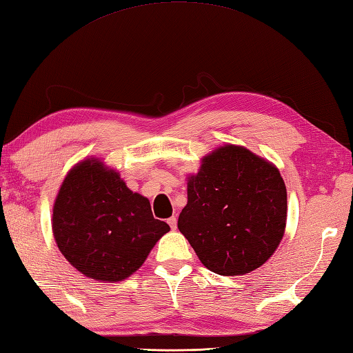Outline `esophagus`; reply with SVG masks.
Wrapping results in <instances>:
<instances>
[{
  "label": "esophagus",
  "mask_w": 353,
  "mask_h": 353,
  "mask_svg": "<svg viewBox=\"0 0 353 353\" xmlns=\"http://www.w3.org/2000/svg\"><path fill=\"white\" fill-rule=\"evenodd\" d=\"M168 223H169V226H170V230H176V225H178V219H176V216H172V217H169L168 219Z\"/></svg>",
  "instance_id": "34e87169"
}]
</instances>
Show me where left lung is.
I'll return each mask as SVG.
<instances>
[{
  "label": "left lung",
  "mask_w": 353,
  "mask_h": 353,
  "mask_svg": "<svg viewBox=\"0 0 353 353\" xmlns=\"http://www.w3.org/2000/svg\"><path fill=\"white\" fill-rule=\"evenodd\" d=\"M287 189L279 170L243 146L225 145L187 178L178 230L201 263L223 276L252 272L283 240Z\"/></svg>",
  "instance_id": "left-lung-1"
}]
</instances>
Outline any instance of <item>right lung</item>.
<instances>
[{"label": "right lung", "instance_id": "1", "mask_svg": "<svg viewBox=\"0 0 353 353\" xmlns=\"http://www.w3.org/2000/svg\"><path fill=\"white\" fill-rule=\"evenodd\" d=\"M169 225L131 192L116 170L85 159L69 170L52 208L60 252L84 276L117 283L132 275Z\"/></svg>", "mask_w": 353, "mask_h": 353}]
</instances>
